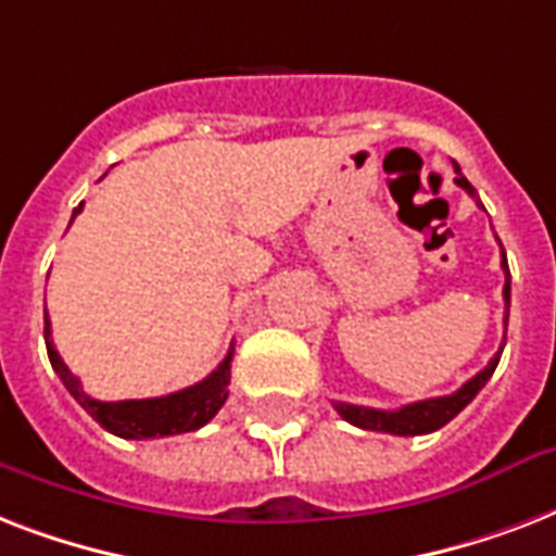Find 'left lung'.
Returning a JSON list of instances; mask_svg holds the SVG:
<instances>
[{"mask_svg": "<svg viewBox=\"0 0 556 556\" xmlns=\"http://www.w3.org/2000/svg\"><path fill=\"white\" fill-rule=\"evenodd\" d=\"M453 167H456V185L462 190H467L476 199V190L470 187L465 176H462V169L453 161ZM479 207H482V201H476ZM502 270H505V329H508V312H510V270H508V260H505V251H502ZM502 349L496 352V357H491V364L484 366L479 375L467 380L465 387L456 389L453 395L444 397H427V401H415V404H406L401 409H371V406H357V404H346V401H334V409H338L349 424H355L361 430H375V432H389V435H424V432H432L444 427L447 421H453L462 409H465L476 395H479V389L491 380L493 369L500 364Z\"/></svg>", "mask_w": 556, "mask_h": 556, "instance_id": "obj_1", "label": "left lung"}]
</instances>
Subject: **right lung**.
I'll return each mask as SVG.
<instances>
[{"label":"right lung","instance_id":"1","mask_svg":"<svg viewBox=\"0 0 556 556\" xmlns=\"http://www.w3.org/2000/svg\"><path fill=\"white\" fill-rule=\"evenodd\" d=\"M83 204L74 210V216L80 213ZM46 349L48 361L72 392L74 401L103 427V430L115 432L121 439H161V435H178V432H192L204 427L213 415L225 406L227 401V383H230V361H233V346L227 357L216 369L210 371L207 378L192 383V387L173 392V395L161 397H141V401H94L83 392L80 380L63 357L56 355L54 340H51V323L46 314Z\"/></svg>","mask_w":556,"mask_h":556}]
</instances>
